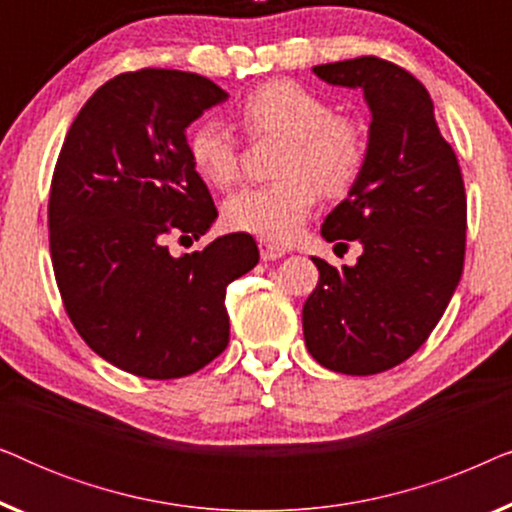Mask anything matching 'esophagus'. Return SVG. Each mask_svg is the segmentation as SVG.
<instances>
[{"instance_id":"obj_1","label":"esophagus","mask_w":512,"mask_h":512,"mask_svg":"<svg viewBox=\"0 0 512 512\" xmlns=\"http://www.w3.org/2000/svg\"><path fill=\"white\" fill-rule=\"evenodd\" d=\"M258 251H261L263 261H277V258H282V256L286 254V249L277 247V244H272V242H268V240L258 242Z\"/></svg>"}]
</instances>
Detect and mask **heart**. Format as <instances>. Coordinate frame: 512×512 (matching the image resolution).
<instances>
[{"mask_svg": "<svg viewBox=\"0 0 512 512\" xmlns=\"http://www.w3.org/2000/svg\"><path fill=\"white\" fill-rule=\"evenodd\" d=\"M237 121L251 137H282L275 174L268 184L247 186L226 202L230 228L268 242H289L310 216L317 193L340 198L359 181L368 158L363 125L335 114L317 90L291 79L265 81L235 107ZM193 170L214 188H228L240 172V146L233 130L207 118L186 135Z\"/></svg>", "mask_w": 512, "mask_h": 512, "instance_id": "heart-1", "label": "heart"}]
</instances>
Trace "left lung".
Returning a JSON list of instances; mask_svg holds the SVG:
<instances>
[{"instance_id":"1","label":"left lung","mask_w":512,"mask_h":512,"mask_svg":"<svg viewBox=\"0 0 512 512\" xmlns=\"http://www.w3.org/2000/svg\"><path fill=\"white\" fill-rule=\"evenodd\" d=\"M319 79L361 88L370 114L368 158L352 191L326 216L328 242H359L356 265L319 268L303 305L314 361L335 373L375 375L410 359L443 317L466 254V191L440 135L429 90L394 62L317 65Z\"/></svg>"}]
</instances>
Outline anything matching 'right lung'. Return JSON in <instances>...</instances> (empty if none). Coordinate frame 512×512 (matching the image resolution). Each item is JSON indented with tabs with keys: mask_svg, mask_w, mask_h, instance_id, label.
Returning a JSON list of instances; mask_svg holds the SVG:
<instances>
[{
	"mask_svg": "<svg viewBox=\"0 0 512 512\" xmlns=\"http://www.w3.org/2000/svg\"><path fill=\"white\" fill-rule=\"evenodd\" d=\"M228 93L179 69L125 72L97 88L69 128L48 198L55 282L86 345L111 366L174 380L230 340L226 289L258 263L249 233L172 256L216 216L186 153V128Z\"/></svg>",
	"mask_w": 512,
	"mask_h": 512,
	"instance_id": "right-lung-1",
	"label": "right lung"
}]
</instances>
